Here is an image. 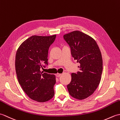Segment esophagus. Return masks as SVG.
<instances>
[{
	"label": "esophagus",
	"instance_id": "1",
	"mask_svg": "<svg viewBox=\"0 0 120 120\" xmlns=\"http://www.w3.org/2000/svg\"><path fill=\"white\" fill-rule=\"evenodd\" d=\"M61 75H62L61 74H60V73H57L56 75V76H57V77H60L61 76Z\"/></svg>",
	"mask_w": 120,
	"mask_h": 120
}]
</instances>
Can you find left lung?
Listing matches in <instances>:
<instances>
[{
    "label": "left lung",
    "instance_id": "8db88e82",
    "mask_svg": "<svg viewBox=\"0 0 120 120\" xmlns=\"http://www.w3.org/2000/svg\"><path fill=\"white\" fill-rule=\"evenodd\" d=\"M69 45L74 59L80 64L79 72L71 74L68 85V93L79 100L86 98L98 87L103 72L102 56L95 40L89 35L76 30L63 35Z\"/></svg>",
    "mask_w": 120,
    "mask_h": 120
}]
</instances>
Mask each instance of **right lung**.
<instances>
[{
	"mask_svg": "<svg viewBox=\"0 0 120 120\" xmlns=\"http://www.w3.org/2000/svg\"><path fill=\"white\" fill-rule=\"evenodd\" d=\"M56 35H32L19 46L15 56V70L19 83L29 98L38 102H45L55 95V75L40 70L48 64V53Z\"/></svg>",
	"mask_w": 120,
	"mask_h": 120,
	"instance_id": "right-lung-1",
	"label": "right lung"
}]
</instances>
